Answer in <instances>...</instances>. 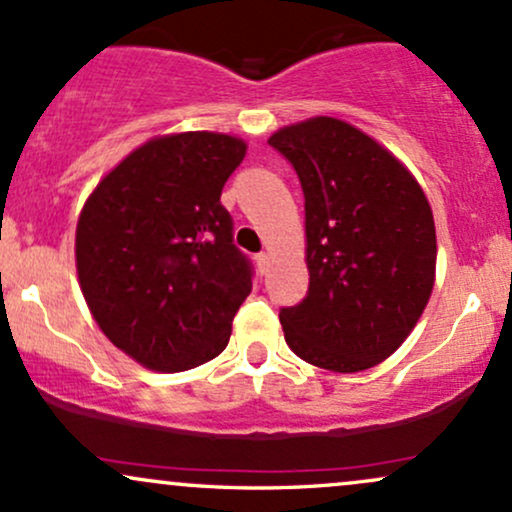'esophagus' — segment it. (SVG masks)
Masks as SVG:
<instances>
[{"instance_id": "1", "label": "esophagus", "mask_w": 512, "mask_h": 512, "mask_svg": "<svg viewBox=\"0 0 512 512\" xmlns=\"http://www.w3.org/2000/svg\"><path fill=\"white\" fill-rule=\"evenodd\" d=\"M255 262H257V269H260V274H267V269H269V255H267V252H260V255L255 257Z\"/></svg>"}]
</instances>
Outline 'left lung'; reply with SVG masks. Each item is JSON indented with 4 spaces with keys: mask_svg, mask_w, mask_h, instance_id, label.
Here are the masks:
<instances>
[{
    "mask_svg": "<svg viewBox=\"0 0 512 512\" xmlns=\"http://www.w3.org/2000/svg\"><path fill=\"white\" fill-rule=\"evenodd\" d=\"M296 168L305 197L303 303L279 313L296 356L358 373L392 356L436 284L431 204L399 158L366 132L317 115L269 137Z\"/></svg>",
    "mask_w": 512,
    "mask_h": 512,
    "instance_id": "obj_1",
    "label": "left lung"
}]
</instances>
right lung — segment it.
I'll return each instance as SVG.
<instances>
[{
	"mask_svg": "<svg viewBox=\"0 0 512 512\" xmlns=\"http://www.w3.org/2000/svg\"><path fill=\"white\" fill-rule=\"evenodd\" d=\"M245 151L233 134H161L108 170L81 207V293L101 332L139 366L180 373L231 339L252 274L221 190Z\"/></svg>",
	"mask_w": 512,
	"mask_h": 512,
	"instance_id": "1",
	"label": "right lung"
}]
</instances>
